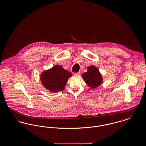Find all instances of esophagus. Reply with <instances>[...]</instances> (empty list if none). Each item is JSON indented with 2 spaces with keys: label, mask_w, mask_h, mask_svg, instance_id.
<instances>
[{
  "label": "esophagus",
  "mask_w": 146,
  "mask_h": 146,
  "mask_svg": "<svg viewBox=\"0 0 146 146\" xmlns=\"http://www.w3.org/2000/svg\"><path fill=\"white\" fill-rule=\"evenodd\" d=\"M80 75V72H77V73H74V76H78Z\"/></svg>",
  "instance_id": "esophagus-1"
}]
</instances>
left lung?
<instances>
[{
    "mask_svg": "<svg viewBox=\"0 0 146 146\" xmlns=\"http://www.w3.org/2000/svg\"><path fill=\"white\" fill-rule=\"evenodd\" d=\"M87 71L82 74V78L88 87L94 89L103 83V77L98 68L92 65L87 68Z\"/></svg>",
    "mask_w": 146,
    "mask_h": 146,
    "instance_id": "obj_1",
    "label": "left lung"
}]
</instances>
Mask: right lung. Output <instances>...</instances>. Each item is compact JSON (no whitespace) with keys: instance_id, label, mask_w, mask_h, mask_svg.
<instances>
[{"instance_id":"obj_1","label":"right lung","mask_w":146,"mask_h":146,"mask_svg":"<svg viewBox=\"0 0 146 146\" xmlns=\"http://www.w3.org/2000/svg\"><path fill=\"white\" fill-rule=\"evenodd\" d=\"M72 73L61 66L56 65L42 72L40 79L46 90L52 93H56L64 90L68 79Z\"/></svg>"}]
</instances>
